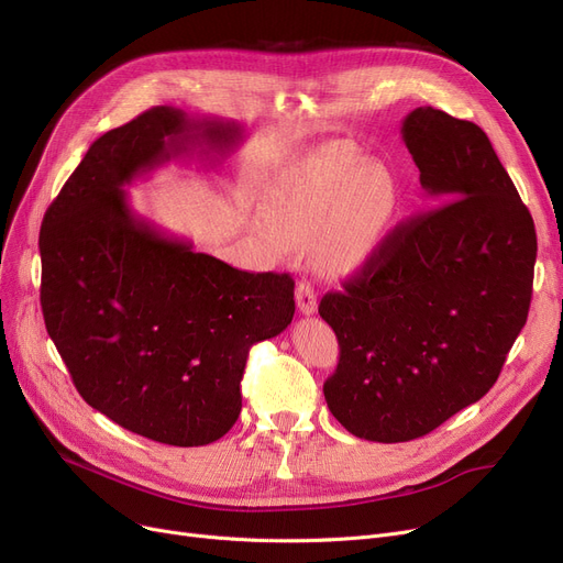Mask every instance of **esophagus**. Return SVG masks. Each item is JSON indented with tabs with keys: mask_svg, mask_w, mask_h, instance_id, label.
<instances>
[{
	"mask_svg": "<svg viewBox=\"0 0 563 563\" xmlns=\"http://www.w3.org/2000/svg\"><path fill=\"white\" fill-rule=\"evenodd\" d=\"M297 306L303 314H314L317 312V297H314V289L308 280H301L297 285Z\"/></svg>",
	"mask_w": 563,
	"mask_h": 563,
	"instance_id": "1",
	"label": "esophagus"
}]
</instances>
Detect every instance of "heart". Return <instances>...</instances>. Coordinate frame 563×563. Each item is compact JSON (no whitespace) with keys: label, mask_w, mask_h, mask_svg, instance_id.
<instances>
[{"label":"heart","mask_w":563,"mask_h":563,"mask_svg":"<svg viewBox=\"0 0 563 563\" xmlns=\"http://www.w3.org/2000/svg\"><path fill=\"white\" fill-rule=\"evenodd\" d=\"M400 184L388 167L324 150L268 202L278 249L310 246L314 264L345 274L373 260L396 228Z\"/></svg>","instance_id":"obj_1"}]
</instances>
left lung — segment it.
Segmentation results:
<instances>
[{
	"label": "left lung",
	"mask_w": 563,
	"mask_h": 563,
	"mask_svg": "<svg viewBox=\"0 0 563 563\" xmlns=\"http://www.w3.org/2000/svg\"><path fill=\"white\" fill-rule=\"evenodd\" d=\"M402 140L442 205L400 223L320 301L340 345L327 405L354 437L382 444L432 432L493 388L527 322L539 249L476 124L426 106L405 117Z\"/></svg>",
	"instance_id": "1"
}]
</instances>
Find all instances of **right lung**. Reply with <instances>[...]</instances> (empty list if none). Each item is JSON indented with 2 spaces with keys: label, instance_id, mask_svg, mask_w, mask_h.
<instances>
[{
  "label": "right lung",
  "instance_id": "right-lung-1",
  "mask_svg": "<svg viewBox=\"0 0 563 563\" xmlns=\"http://www.w3.org/2000/svg\"><path fill=\"white\" fill-rule=\"evenodd\" d=\"M234 121L158 106L96 140L41 228V308L78 394L169 446H205L239 419L249 350L295 317L289 274L195 253L129 207L124 186L169 158L221 156Z\"/></svg>",
  "mask_w": 563,
  "mask_h": 563
}]
</instances>
